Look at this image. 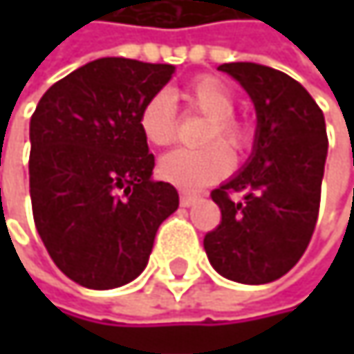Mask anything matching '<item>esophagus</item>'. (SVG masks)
Listing matches in <instances>:
<instances>
[{"label": "esophagus", "instance_id": "34e87169", "mask_svg": "<svg viewBox=\"0 0 354 354\" xmlns=\"http://www.w3.org/2000/svg\"><path fill=\"white\" fill-rule=\"evenodd\" d=\"M196 201H198L196 194H188V192H182V194H180V205H182V207H190V205H194Z\"/></svg>", "mask_w": 354, "mask_h": 354}]
</instances>
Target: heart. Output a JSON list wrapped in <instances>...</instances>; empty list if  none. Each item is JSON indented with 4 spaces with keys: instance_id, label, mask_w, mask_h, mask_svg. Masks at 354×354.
<instances>
[{
    "instance_id": "1",
    "label": "heart",
    "mask_w": 354,
    "mask_h": 354,
    "mask_svg": "<svg viewBox=\"0 0 354 354\" xmlns=\"http://www.w3.org/2000/svg\"><path fill=\"white\" fill-rule=\"evenodd\" d=\"M180 98L188 110L203 114L209 122L201 135V149H174L160 160L158 174L184 190H196L225 176L232 168V153H240L250 145L252 133L244 122L234 118L236 94L217 75H198L182 92ZM139 129L149 145L164 147L176 137V110L166 92H158L145 100L139 110ZM211 142V146H207ZM227 147V150L225 147Z\"/></svg>"
}]
</instances>
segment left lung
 Segmentation results:
<instances>
[{"label":"left lung","instance_id":"left-lung-1","mask_svg":"<svg viewBox=\"0 0 354 354\" xmlns=\"http://www.w3.org/2000/svg\"><path fill=\"white\" fill-rule=\"evenodd\" d=\"M256 108L248 164L211 192L221 223L205 236L211 266L225 279L264 285L289 272L312 240L328 153L324 114L287 73L258 63H223ZM245 198L234 201L231 194Z\"/></svg>","mask_w":354,"mask_h":354}]
</instances>
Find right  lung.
<instances>
[{
    "instance_id": "obj_1",
    "label": "right lung",
    "mask_w": 354,
    "mask_h": 354,
    "mask_svg": "<svg viewBox=\"0 0 354 354\" xmlns=\"http://www.w3.org/2000/svg\"><path fill=\"white\" fill-rule=\"evenodd\" d=\"M174 65L104 57L53 84L30 118L35 225L63 274L114 289L147 266L156 232L178 209L170 182H156L139 110Z\"/></svg>"
}]
</instances>
